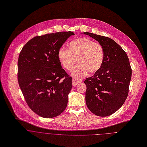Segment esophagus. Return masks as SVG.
I'll list each match as a JSON object with an SVG mask.
<instances>
[{
	"mask_svg": "<svg viewBox=\"0 0 147 147\" xmlns=\"http://www.w3.org/2000/svg\"><path fill=\"white\" fill-rule=\"evenodd\" d=\"M82 82V80H77V79H75V78H73L72 80V84H73V86L74 87H76L78 83H81Z\"/></svg>",
	"mask_w": 147,
	"mask_h": 147,
	"instance_id": "esophagus-1",
	"label": "esophagus"
}]
</instances>
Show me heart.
<instances>
[{"mask_svg": "<svg viewBox=\"0 0 147 147\" xmlns=\"http://www.w3.org/2000/svg\"><path fill=\"white\" fill-rule=\"evenodd\" d=\"M60 64L67 71H71L76 63L78 65L72 71L71 75L76 78L85 76L88 71L94 73L102 65L104 52L102 46L92 40L81 37L70 42L68 49L60 48L57 53Z\"/></svg>", "mask_w": 147, "mask_h": 147, "instance_id": "heart-1", "label": "heart"}]
</instances>
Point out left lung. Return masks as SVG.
Instances as JSON below:
<instances>
[{"label": "left lung", "instance_id": "obj_1", "mask_svg": "<svg viewBox=\"0 0 147 147\" xmlns=\"http://www.w3.org/2000/svg\"><path fill=\"white\" fill-rule=\"evenodd\" d=\"M102 46L104 59L100 69L84 81L86 102L94 114L106 117L123 104L129 94L132 70L126 53L113 39L84 32Z\"/></svg>", "mask_w": 147, "mask_h": 147}]
</instances>
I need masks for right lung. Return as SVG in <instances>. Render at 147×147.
<instances>
[{
	"mask_svg": "<svg viewBox=\"0 0 147 147\" xmlns=\"http://www.w3.org/2000/svg\"><path fill=\"white\" fill-rule=\"evenodd\" d=\"M72 35L62 32L35 36L20 53L19 86L29 108L43 118L57 117L67 106L72 78L62 68L57 53Z\"/></svg>",
	"mask_w": 147,
	"mask_h": 147,
	"instance_id": "obj_1",
	"label": "right lung"
}]
</instances>
